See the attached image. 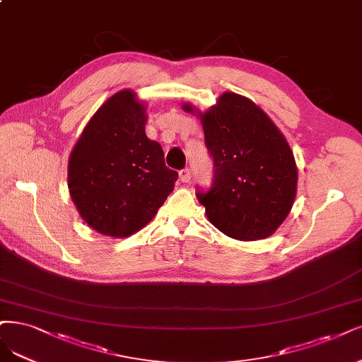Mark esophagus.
Masks as SVG:
<instances>
[{
    "mask_svg": "<svg viewBox=\"0 0 362 362\" xmlns=\"http://www.w3.org/2000/svg\"><path fill=\"white\" fill-rule=\"evenodd\" d=\"M190 178H192V173H190V170H189V169H182V170H180V180H181L182 182H189V181H190Z\"/></svg>",
    "mask_w": 362,
    "mask_h": 362,
    "instance_id": "1",
    "label": "esophagus"
}]
</instances>
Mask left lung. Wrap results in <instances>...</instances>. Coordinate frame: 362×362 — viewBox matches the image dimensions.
Segmentation results:
<instances>
[{
	"mask_svg": "<svg viewBox=\"0 0 362 362\" xmlns=\"http://www.w3.org/2000/svg\"><path fill=\"white\" fill-rule=\"evenodd\" d=\"M182 109L194 112L190 103ZM197 115L214 158L213 185L196 193L208 220L235 240L267 238L296 196L298 169L288 141L264 110L235 93H223L217 105Z\"/></svg>",
	"mask_w": 362,
	"mask_h": 362,
	"instance_id": "8db88e82",
	"label": "left lung"
}]
</instances>
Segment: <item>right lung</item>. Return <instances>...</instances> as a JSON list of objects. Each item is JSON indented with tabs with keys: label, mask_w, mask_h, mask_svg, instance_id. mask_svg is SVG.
Returning a JSON list of instances; mask_svg holds the SVG:
<instances>
[{
	"label": "right lung",
	"mask_w": 362,
	"mask_h": 362,
	"mask_svg": "<svg viewBox=\"0 0 362 362\" xmlns=\"http://www.w3.org/2000/svg\"><path fill=\"white\" fill-rule=\"evenodd\" d=\"M146 107L122 90L98 107L69 158L73 204L90 228L126 238L153 220L178 180L146 138Z\"/></svg>",
	"instance_id": "obj_1"
}]
</instances>
